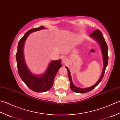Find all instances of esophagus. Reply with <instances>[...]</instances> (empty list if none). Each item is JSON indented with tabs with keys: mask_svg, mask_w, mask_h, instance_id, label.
I'll return each mask as SVG.
<instances>
[{
	"mask_svg": "<svg viewBox=\"0 0 120 120\" xmlns=\"http://www.w3.org/2000/svg\"><path fill=\"white\" fill-rule=\"evenodd\" d=\"M67 61L68 60L66 58H64L62 60V62L63 64H66L67 62Z\"/></svg>",
	"mask_w": 120,
	"mask_h": 120,
	"instance_id": "esophagus-1",
	"label": "esophagus"
}]
</instances>
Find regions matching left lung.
I'll list each match as a JSON object with an SVG mask.
<instances>
[{
	"instance_id": "obj_1",
	"label": "left lung",
	"mask_w": 120,
	"mask_h": 120,
	"mask_svg": "<svg viewBox=\"0 0 120 120\" xmlns=\"http://www.w3.org/2000/svg\"><path fill=\"white\" fill-rule=\"evenodd\" d=\"M90 36L92 37L93 38H94L99 43L100 46H101L102 54V57H103V61H104L103 70H102V72L101 77L99 78V79L96 83V84H95L93 86L90 87L85 88V89H81V88L76 87L74 84H73L72 80H71V78L70 71L68 69L67 67H66V68L68 71V75L70 80V86L71 89L72 91H73L75 93H85L89 92L90 91H91V90H93L95 87H96L97 85L99 84V83L101 81L102 79H103L105 70H106V68L107 66V64H108V46H107V43L105 40L103 36H102L101 31H100L99 29H96L95 31H93V32L91 33Z\"/></svg>"
}]
</instances>
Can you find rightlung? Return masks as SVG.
<instances>
[{"label": "right lung", "instance_id": "1", "mask_svg": "<svg viewBox=\"0 0 120 120\" xmlns=\"http://www.w3.org/2000/svg\"><path fill=\"white\" fill-rule=\"evenodd\" d=\"M45 28L43 26L33 28L28 30L19 40L16 54L19 74L21 79L29 89L35 92H45L49 90L53 85L54 78L58 70L62 67L61 60L51 62L44 74L35 75L31 74L24 61L23 46L29 34L34 31Z\"/></svg>", "mask_w": 120, "mask_h": 120}]
</instances>
